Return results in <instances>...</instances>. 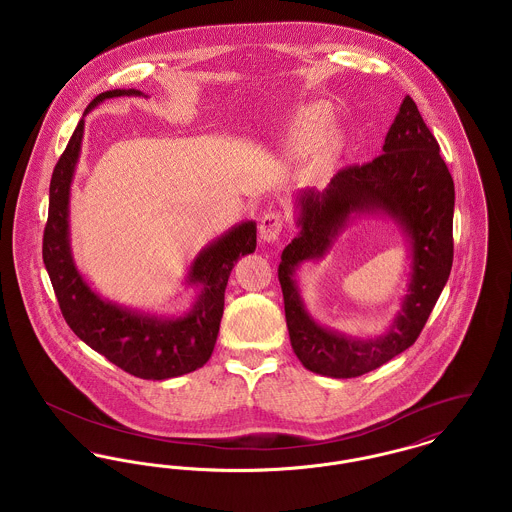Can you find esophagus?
Instances as JSON below:
<instances>
[{"instance_id": "1", "label": "esophagus", "mask_w": 512, "mask_h": 512, "mask_svg": "<svg viewBox=\"0 0 512 512\" xmlns=\"http://www.w3.org/2000/svg\"><path fill=\"white\" fill-rule=\"evenodd\" d=\"M282 228H284V215L280 211H267L259 222V236L263 242H274L278 240Z\"/></svg>"}]
</instances>
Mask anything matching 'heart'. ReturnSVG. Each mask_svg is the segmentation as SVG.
<instances>
[{"mask_svg": "<svg viewBox=\"0 0 512 512\" xmlns=\"http://www.w3.org/2000/svg\"><path fill=\"white\" fill-rule=\"evenodd\" d=\"M330 119H332V113L324 103H313L305 107L297 119V128H295L297 142L315 140L318 134H322V130L328 126Z\"/></svg>", "mask_w": 512, "mask_h": 512, "instance_id": "b5f03b06", "label": "heart"}]
</instances>
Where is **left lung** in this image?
Masks as SVG:
<instances>
[{
    "label": "left lung",
    "instance_id": "left-lung-1",
    "mask_svg": "<svg viewBox=\"0 0 512 512\" xmlns=\"http://www.w3.org/2000/svg\"><path fill=\"white\" fill-rule=\"evenodd\" d=\"M382 151L368 163L341 169L322 194L309 190L301 195V232L282 251L278 267L293 353L305 368L330 378L361 376L409 349L453 265V178L439 155L438 140L409 96ZM370 208H382L404 224L414 245V272L404 311L391 332L376 341H351L318 327L306 315L292 270L321 256L349 214Z\"/></svg>",
    "mask_w": 512,
    "mask_h": 512
}]
</instances>
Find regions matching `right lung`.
Segmentation results:
<instances>
[{
	"mask_svg": "<svg viewBox=\"0 0 512 512\" xmlns=\"http://www.w3.org/2000/svg\"><path fill=\"white\" fill-rule=\"evenodd\" d=\"M140 90H109L90 101L140 96ZM86 115V113H84ZM84 134V119L59 157L49 184L48 222L44 228V265L59 309L74 334L124 372L144 380H167L205 365L215 349L224 290L234 263L255 251L257 228L249 220L199 253L190 268V282L201 284L194 309L178 320H159L130 313L103 301L82 280L69 247V192Z\"/></svg>",
	"mask_w": 512,
	"mask_h": 512,
	"instance_id": "add662e5",
	"label": "right lung"
}]
</instances>
